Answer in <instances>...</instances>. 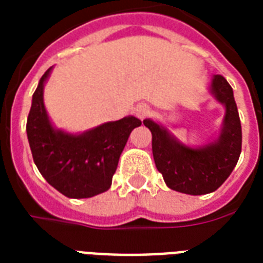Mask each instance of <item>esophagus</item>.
<instances>
[{"instance_id":"esophagus-1","label":"esophagus","mask_w":263,"mask_h":263,"mask_svg":"<svg viewBox=\"0 0 263 263\" xmlns=\"http://www.w3.org/2000/svg\"><path fill=\"white\" fill-rule=\"evenodd\" d=\"M136 115H137L140 119H144L147 118V116H150L151 115L150 106H147V105H140V106L136 108Z\"/></svg>"}]
</instances>
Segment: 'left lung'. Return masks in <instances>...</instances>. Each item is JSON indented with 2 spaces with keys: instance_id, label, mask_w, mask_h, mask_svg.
Wrapping results in <instances>:
<instances>
[{
  "instance_id": "8db88e82",
  "label": "left lung",
  "mask_w": 263,
  "mask_h": 263,
  "mask_svg": "<svg viewBox=\"0 0 263 263\" xmlns=\"http://www.w3.org/2000/svg\"><path fill=\"white\" fill-rule=\"evenodd\" d=\"M210 91L226 106L223 129L214 143L191 148L182 144L165 127L145 119L144 126L153 134L155 166L162 174L166 186L186 195L214 192L233 172L242 144L238 109L233 88L223 76H213Z\"/></svg>"
}]
</instances>
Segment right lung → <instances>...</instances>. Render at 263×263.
<instances>
[{"mask_svg": "<svg viewBox=\"0 0 263 263\" xmlns=\"http://www.w3.org/2000/svg\"><path fill=\"white\" fill-rule=\"evenodd\" d=\"M51 67L42 76L32 98L26 133L39 172L51 186L72 199H87L108 191L119 158L134 127V116L108 122L81 134H70L51 126L43 88Z\"/></svg>", "mask_w": 263, "mask_h": 263, "instance_id": "obj_1", "label": "right lung"}]
</instances>
